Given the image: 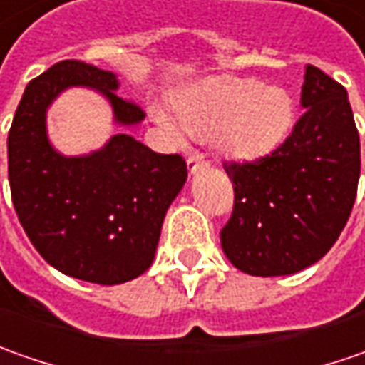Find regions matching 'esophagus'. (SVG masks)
I'll list each match as a JSON object with an SVG mask.
<instances>
[{
	"mask_svg": "<svg viewBox=\"0 0 365 365\" xmlns=\"http://www.w3.org/2000/svg\"><path fill=\"white\" fill-rule=\"evenodd\" d=\"M206 168H210V163H207V161H204L202 158L187 159V170H190V173H197V171L206 170Z\"/></svg>",
	"mask_w": 365,
	"mask_h": 365,
	"instance_id": "1",
	"label": "esophagus"
}]
</instances>
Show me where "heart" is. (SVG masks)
I'll list each match as a JSON object with an SVG mask.
<instances>
[{
  "label": "heart",
  "instance_id": "heart-1",
  "mask_svg": "<svg viewBox=\"0 0 365 365\" xmlns=\"http://www.w3.org/2000/svg\"><path fill=\"white\" fill-rule=\"evenodd\" d=\"M180 119L151 107L159 127L175 143L192 135L214 137L222 155L234 161L269 158L295 127L293 95L283 86H264L255 78L216 76L195 84L175 98Z\"/></svg>",
  "mask_w": 365,
  "mask_h": 365
}]
</instances>
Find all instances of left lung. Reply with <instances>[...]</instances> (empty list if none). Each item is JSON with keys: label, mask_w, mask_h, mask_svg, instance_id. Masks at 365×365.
Segmentation results:
<instances>
[{"label": "left lung", "mask_w": 365, "mask_h": 365, "mask_svg": "<svg viewBox=\"0 0 365 365\" xmlns=\"http://www.w3.org/2000/svg\"><path fill=\"white\" fill-rule=\"evenodd\" d=\"M301 107L303 117L269 158L224 163L234 210L220 232L222 250L252 277H284L315 264L356 202L359 135L347 91L307 64Z\"/></svg>", "instance_id": "1"}]
</instances>
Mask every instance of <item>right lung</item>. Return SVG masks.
Listing matches in <instances>:
<instances>
[{"label": "right lung", "instance_id": "add662e5", "mask_svg": "<svg viewBox=\"0 0 365 365\" xmlns=\"http://www.w3.org/2000/svg\"><path fill=\"white\" fill-rule=\"evenodd\" d=\"M72 86L93 88L119 127L145 119L117 96L119 78L81 60H62L34 78L7 135V173L19 224L48 264L72 279L120 284L151 267L168 207L187 165L117 133L86 155H62L48 139L46 115Z\"/></svg>", "mask_w": 365, "mask_h": 365}]
</instances>
